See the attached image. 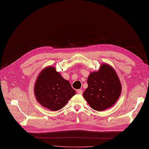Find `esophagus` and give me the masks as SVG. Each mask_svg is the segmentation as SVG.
<instances>
[{
	"label": "esophagus",
	"instance_id": "1",
	"mask_svg": "<svg viewBox=\"0 0 149 149\" xmlns=\"http://www.w3.org/2000/svg\"><path fill=\"white\" fill-rule=\"evenodd\" d=\"M77 93L78 94H82V93H83V90H77Z\"/></svg>",
	"mask_w": 149,
	"mask_h": 149
}]
</instances>
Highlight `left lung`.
Returning a JSON list of instances; mask_svg holds the SVG:
<instances>
[{"mask_svg": "<svg viewBox=\"0 0 149 149\" xmlns=\"http://www.w3.org/2000/svg\"><path fill=\"white\" fill-rule=\"evenodd\" d=\"M83 97L94 110L102 111L112 107L122 92V84L111 66L102 63L97 72H91Z\"/></svg>", "mask_w": 149, "mask_h": 149, "instance_id": "8db88e82", "label": "left lung"}]
</instances>
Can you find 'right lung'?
Masks as SVG:
<instances>
[{
	"label": "right lung",
	"mask_w": 149,
	"mask_h": 149,
	"mask_svg": "<svg viewBox=\"0 0 149 149\" xmlns=\"http://www.w3.org/2000/svg\"><path fill=\"white\" fill-rule=\"evenodd\" d=\"M36 100L43 107L53 111L64 107L76 92L52 66L43 68L36 78L34 87Z\"/></svg>",
	"instance_id": "obj_1"
}]
</instances>
